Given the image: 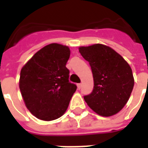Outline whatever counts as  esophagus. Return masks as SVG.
<instances>
[{
    "mask_svg": "<svg viewBox=\"0 0 148 148\" xmlns=\"http://www.w3.org/2000/svg\"><path fill=\"white\" fill-rule=\"evenodd\" d=\"M77 89H78V90H80L81 87H82V83L77 84Z\"/></svg>",
    "mask_w": 148,
    "mask_h": 148,
    "instance_id": "esophagus-1",
    "label": "esophagus"
}]
</instances>
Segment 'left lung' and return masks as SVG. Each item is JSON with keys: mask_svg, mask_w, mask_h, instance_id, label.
<instances>
[{"mask_svg": "<svg viewBox=\"0 0 148 148\" xmlns=\"http://www.w3.org/2000/svg\"><path fill=\"white\" fill-rule=\"evenodd\" d=\"M93 77L92 93L84 96L90 109L102 116H111L123 109L130 97L134 77L130 66L113 49L103 44L80 47Z\"/></svg>", "mask_w": 148, "mask_h": 148, "instance_id": "1", "label": "left lung"}]
</instances>
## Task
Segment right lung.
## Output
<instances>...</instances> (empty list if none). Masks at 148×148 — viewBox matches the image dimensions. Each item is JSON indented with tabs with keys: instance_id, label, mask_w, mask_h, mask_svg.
Listing matches in <instances>:
<instances>
[{
	"instance_id": "1",
	"label": "right lung",
	"mask_w": 148,
	"mask_h": 148,
	"mask_svg": "<svg viewBox=\"0 0 148 148\" xmlns=\"http://www.w3.org/2000/svg\"><path fill=\"white\" fill-rule=\"evenodd\" d=\"M71 51L51 43L40 49L22 67L19 86L27 109L42 121L58 119L66 111L77 90L66 67Z\"/></svg>"
}]
</instances>
